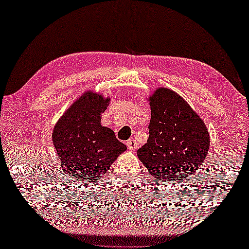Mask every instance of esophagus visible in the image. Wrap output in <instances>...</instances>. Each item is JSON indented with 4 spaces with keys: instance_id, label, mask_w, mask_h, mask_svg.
Returning a JSON list of instances; mask_svg holds the SVG:
<instances>
[{
    "instance_id": "1",
    "label": "esophagus",
    "mask_w": 249,
    "mask_h": 249,
    "mask_svg": "<svg viewBox=\"0 0 249 249\" xmlns=\"http://www.w3.org/2000/svg\"><path fill=\"white\" fill-rule=\"evenodd\" d=\"M126 145L128 146V150L130 152H135L137 146H138V143H137L135 139H129V140H127V142H126Z\"/></svg>"
}]
</instances>
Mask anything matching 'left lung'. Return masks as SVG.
<instances>
[{"label":"left lung","mask_w":249,"mask_h":249,"mask_svg":"<svg viewBox=\"0 0 249 249\" xmlns=\"http://www.w3.org/2000/svg\"><path fill=\"white\" fill-rule=\"evenodd\" d=\"M147 100L150 136L137 152L138 158L161 182L174 184L190 178L208 155V127L186 100L170 89H156Z\"/></svg>","instance_id":"obj_1"}]
</instances>
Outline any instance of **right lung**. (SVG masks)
Returning <instances> with one entry per match:
<instances>
[{
    "mask_svg": "<svg viewBox=\"0 0 249 249\" xmlns=\"http://www.w3.org/2000/svg\"><path fill=\"white\" fill-rule=\"evenodd\" d=\"M110 97L83 92L54 125L52 142L67 176L88 183L103 177L127 147L100 124Z\"/></svg>",
    "mask_w": 249,
    "mask_h": 249,
    "instance_id": "obj_1",
    "label": "right lung"
}]
</instances>
